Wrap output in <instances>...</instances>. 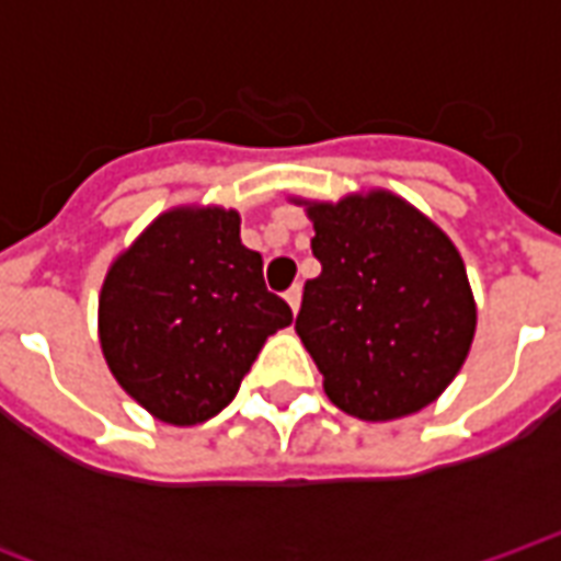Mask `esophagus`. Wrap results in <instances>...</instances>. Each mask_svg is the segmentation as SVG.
<instances>
[{"mask_svg": "<svg viewBox=\"0 0 561 561\" xmlns=\"http://www.w3.org/2000/svg\"><path fill=\"white\" fill-rule=\"evenodd\" d=\"M285 300L291 306V312H297V309H300V300H304V288H300V285H291V288L285 291Z\"/></svg>", "mask_w": 561, "mask_h": 561, "instance_id": "1", "label": "esophagus"}]
</instances>
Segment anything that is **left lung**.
<instances>
[{
    "label": "left lung",
    "mask_w": 561,
    "mask_h": 561,
    "mask_svg": "<svg viewBox=\"0 0 561 561\" xmlns=\"http://www.w3.org/2000/svg\"><path fill=\"white\" fill-rule=\"evenodd\" d=\"M306 204L321 273L297 336L324 393L360 421H397L442 397L474 340L466 264L435 221L385 188Z\"/></svg>",
    "instance_id": "obj_1"
}]
</instances>
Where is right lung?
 <instances>
[{
	"mask_svg": "<svg viewBox=\"0 0 561 561\" xmlns=\"http://www.w3.org/2000/svg\"><path fill=\"white\" fill-rule=\"evenodd\" d=\"M291 321L240 240V213L221 207L161 213L111 264L99 297V340L119 388L173 426L216 417L267 336Z\"/></svg>",
	"mask_w": 561,
	"mask_h": 561,
	"instance_id": "right-lung-1",
	"label": "right lung"
}]
</instances>
